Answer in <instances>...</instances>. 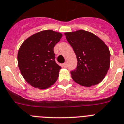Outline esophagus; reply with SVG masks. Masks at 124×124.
Instances as JSON below:
<instances>
[{
    "instance_id": "obj_1",
    "label": "esophagus",
    "mask_w": 124,
    "mask_h": 124,
    "mask_svg": "<svg viewBox=\"0 0 124 124\" xmlns=\"http://www.w3.org/2000/svg\"><path fill=\"white\" fill-rule=\"evenodd\" d=\"M62 66H63V67H64V68H66V67H67V63H64V64H63Z\"/></svg>"
}]
</instances>
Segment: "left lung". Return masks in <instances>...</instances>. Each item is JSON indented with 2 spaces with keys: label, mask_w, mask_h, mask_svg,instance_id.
I'll use <instances>...</instances> for the list:
<instances>
[{
  "label": "left lung",
  "mask_w": 124,
  "mask_h": 124,
  "mask_svg": "<svg viewBox=\"0 0 124 124\" xmlns=\"http://www.w3.org/2000/svg\"><path fill=\"white\" fill-rule=\"evenodd\" d=\"M64 35L76 55L78 66L71 77L82 86L91 87L102 81L110 65V52L103 40L91 32L78 30Z\"/></svg>",
  "instance_id": "8db88e82"
}]
</instances>
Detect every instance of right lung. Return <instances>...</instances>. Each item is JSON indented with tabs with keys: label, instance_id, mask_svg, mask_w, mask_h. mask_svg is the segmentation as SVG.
Returning <instances> with one entry per match:
<instances>
[{
	"label": "right lung",
	"instance_id": "obj_1",
	"mask_svg": "<svg viewBox=\"0 0 124 124\" xmlns=\"http://www.w3.org/2000/svg\"><path fill=\"white\" fill-rule=\"evenodd\" d=\"M62 33L44 30L30 36L21 45L18 67L26 81L34 88L45 89L55 83L61 67L55 61L54 48Z\"/></svg>",
	"mask_w": 124,
	"mask_h": 124
}]
</instances>
